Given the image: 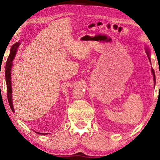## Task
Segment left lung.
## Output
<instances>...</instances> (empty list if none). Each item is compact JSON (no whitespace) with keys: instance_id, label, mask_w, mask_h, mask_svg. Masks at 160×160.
Listing matches in <instances>:
<instances>
[{"instance_id":"obj_1","label":"left lung","mask_w":160,"mask_h":160,"mask_svg":"<svg viewBox=\"0 0 160 160\" xmlns=\"http://www.w3.org/2000/svg\"><path fill=\"white\" fill-rule=\"evenodd\" d=\"M146 53H147V55H148V58H149V61H150V51H149V49H148V48H146ZM151 62V61H150ZM151 70H152V75H153V78H154V81H155V71H154V70H153V68H152V69H151Z\"/></svg>"}]
</instances>
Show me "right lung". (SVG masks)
<instances>
[{
	"label": "right lung",
	"mask_w": 160,
	"mask_h": 160,
	"mask_svg": "<svg viewBox=\"0 0 160 160\" xmlns=\"http://www.w3.org/2000/svg\"><path fill=\"white\" fill-rule=\"evenodd\" d=\"M19 45H20V42L15 43V44L12 46L11 49H10V53L8 58V60L6 62V65H5V82H6V85H7V96H8V100L10 109H12V112H15L14 108H13V104H12V88H11V68L12 66V61L14 59L16 51H17V48H18ZM39 134H42V135H47V133H42V132H36Z\"/></svg>",
	"instance_id": "1"
}]
</instances>
